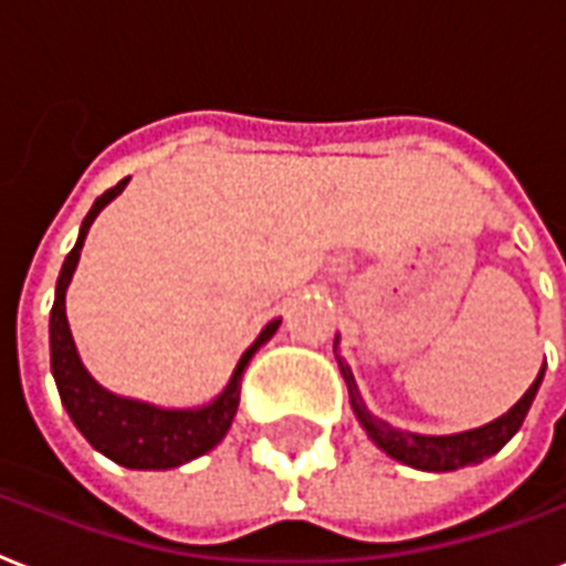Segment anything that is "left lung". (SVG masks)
<instances>
[{"instance_id": "left-lung-1", "label": "left lung", "mask_w": 566, "mask_h": 566, "mask_svg": "<svg viewBox=\"0 0 566 566\" xmlns=\"http://www.w3.org/2000/svg\"><path fill=\"white\" fill-rule=\"evenodd\" d=\"M339 337H334V355H337ZM339 371H343V380L348 387V401H352V410H355L357 421L366 430L371 442L378 444L389 459L401 462V465H410L416 471H433V474H442V471H459L465 465H480L482 459L494 457L503 444L512 439L517 430H521L523 418L530 412L532 401H535L537 389H541V380H544L546 363L537 371V378L532 380V387L523 392V398L514 403L512 410L503 412L500 418L489 421V424L474 427V430H465V433H450V436H424V433H410V430H398V427L380 421L378 416H371L363 403V395L357 389V380L352 375V369L346 366V360L337 355Z\"/></svg>"}]
</instances>
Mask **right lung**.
I'll use <instances>...</instances> for the list:
<instances>
[{"label": "right lung", "instance_id": "obj_1", "mask_svg": "<svg viewBox=\"0 0 566 566\" xmlns=\"http://www.w3.org/2000/svg\"><path fill=\"white\" fill-rule=\"evenodd\" d=\"M127 182H130V177L122 179L118 186L104 191L92 203L90 214L81 223L75 247H72V252L63 261V268H60L57 287H54L52 319H49L52 375L54 384H57L60 401L66 407L72 424L81 430V436L98 453L113 459L116 465L130 468V471H168V468L186 465L191 459L209 453L229 433L232 418L238 412V401H241L243 369L250 366L255 352L273 337L282 319H273V323L261 328L259 337L252 339V346L238 360L235 371H232V378L223 387V392L214 401L203 403V407L165 410V407H154V403L122 398V395L101 387L98 380L86 371L84 363H81L72 331H69L66 291L72 275H75L77 261H81V250H84L92 220L98 218V211L104 206H109L122 195Z\"/></svg>", "mask_w": 566, "mask_h": 566}]
</instances>
